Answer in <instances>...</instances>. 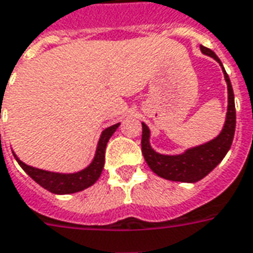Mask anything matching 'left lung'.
<instances>
[{"instance_id": "left-lung-1", "label": "left lung", "mask_w": 253, "mask_h": 253, "mask_svg": "<svg viewBox=\"0 0 253 253\" xmlns=\"http://www.w3.org/2000/svg\"><path fill=\"white\" fill-rule=\"evenodd\" d=\"M201 52L211 56L212 59L218 61L223 74H225L226 84H227V93H229V105H227V114H226L225 126L216 138L211 139L207 144L199 145L196 148H190L181 155H160L152 149L149 144V137L151 131L148 126L142 123V139H141V146H142V155H144L145 162L151 167V169L169 181L178 182H189L193 183L203 179L204 176L208 175L216 166H218L226 153L229 152L236 131V107H234V93L231 87L229 75L226 74L223 65L220 63L219 57L215 53L206 46H200Z\"/></svg>"}]
</instances>
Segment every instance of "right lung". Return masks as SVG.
I'll use <instances>...</instances> for the list:
<instances>
[{"label": "right lung", "mask_w": 253, "mask_h": 253, "mask_svg": "<svg viewBox=\"0 0 253 253\" xmlns=\"http://www.w3.org/2000/svg\"><path fill=\"white\" fill-rule=\"evenodd\" d=\"M118 127H119V123H116L102 131L101 137L98 139L96 156L93 159V162L84 169L74 172V174H60V172H50V171H45V169H35V167L23 163L15 153H13V156L17 160V163L20 164V167L42 188H45L54 194L77 193V192H81V190L91 186L100 178L102 169H104V162H105V148H107L109 138L112 137V134L116 131Z\"/></svg>", "instance_id": "obj_1"}]
</instances>
